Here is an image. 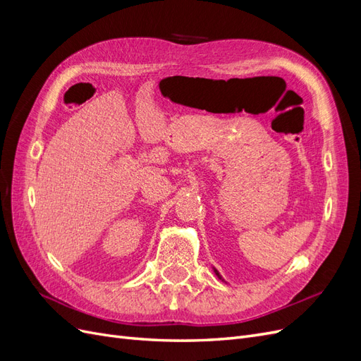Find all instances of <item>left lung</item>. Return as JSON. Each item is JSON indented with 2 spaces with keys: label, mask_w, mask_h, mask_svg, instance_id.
<instances>
[{
  "label": "left lung",
  "mask_w": 361,
  "mask_h": 361,
  "mask_svg": "<svg viewBox=\"0 0 361 361\" xmlns=\"http://www.w3.org/2000/svg\"><path fill=\"white\" fill-rule=\"evenodd\" d=\"M215 272H216V271H215ZM216 276H218V277H220V274H218V272H216Z\"/></svg>",
  "instance_id": "left-lung-1"
}]
</instances>
